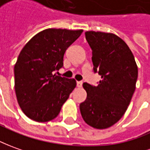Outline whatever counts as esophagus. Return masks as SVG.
Instances as JSON below:
<instances>
[{"mask_svg":"<svg viewBox=\"0 0 150 150\" xmlns=\"http://www.w3.org/2000/svg\"><path fill=\"white\" fill-rule=\"evenodd\" d=\"M77 86L78 87H81L82 86V81H77Z\"/></svg>","mask_w":150,"mask_h":150,"instance_id":"34e87169","label":"esophagus"}]
</instances>
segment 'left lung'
I'll list each match as a JSON object with an SVG mask.
<instances>
[{"label": "left lung", "mask_w": 150, "mask_h": 150, "mask_svg": "<svg viewBox=\"0 0 150 150\" xmlns=\"http://www.w3.org/2000/svg\"><path fill=\"white\" fill-rule=\"evenodd\" d=\"M92 50L95 73L101 76L97 86L83 83L87 93L80 104L83 120L96 129L110 127L127 111L136 90L138 69L126 42L115 34L86 32Z\"/></svg>", "instance_id": "1"}]
</instances>
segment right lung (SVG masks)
I'll return each mask as SVG.
<instances>
[{
    "label": "right lung",
    "instance_id": "obj_1",
    "mask_svg": "<svg viewBox=\"0 0 150 150\" xmlns=\"http://www.w3.org/2000/svg\"><path fill=\"white\" fill-rule=\"evenodd\" d=\"M82 30L48 28L35 35L14 65V89L26 116L45 122L55 118L76 87V81L54 74L64 65V54Z\"/></svg>",
    "mask_w": 150,
    "mask_h": 150
}]
</instances>
